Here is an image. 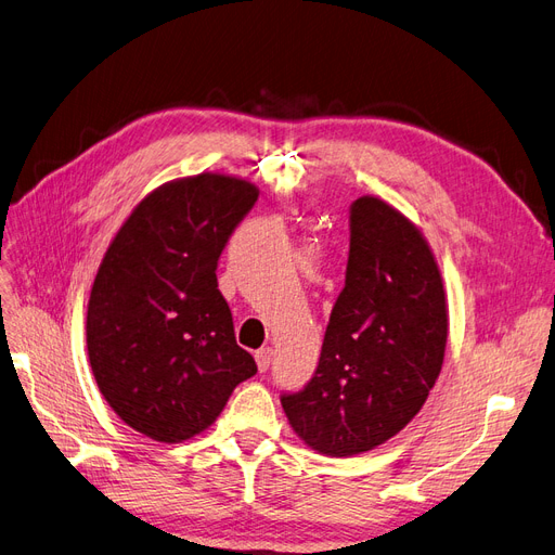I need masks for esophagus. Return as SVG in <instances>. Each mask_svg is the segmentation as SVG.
<instances>
[{
    "label": "esophagus",
    "mask_w": 555,
    "mask_h": 555,
    "mask_svg": "<svg viewBox=\"0 0 555 555\" xmlns=\"http://www.w3.org/2000/svg\"><path fill=\"white\" fill-rule=\"evenodd\" d=\"M272 348H260L258 352H256V364H258V369L260 371H267L270 369V364H272Z\"/></svg>",
    "instance_id": "1"
}]
</instances>
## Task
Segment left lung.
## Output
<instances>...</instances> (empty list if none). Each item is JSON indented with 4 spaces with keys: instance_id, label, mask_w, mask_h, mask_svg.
Listing matches in <instances>:
<instances>
[{
    "instance_id": "8db88e82",
    "label": "left lung",
    "mask_w": 555,
    "mask_h": 555,
    "mask_svg": "<svg viewBox=\"0 0 555 555\" xmlns=\"http://www.w3.org/2000/svg\"><path fill=\"white\" fill-rule=\"evenodd\" d=\"M447 297L431 246L375 195L350 205L346 288L313 378L283 395L293 431L325 456L373 450L413 420L447 346Z\"/></svg>"
}]
</instances>
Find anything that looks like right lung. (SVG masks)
Listing matches in <instances>:
<instances>
[{"instance_id": "1", "label": "right lung", "mask_w": 555, "mask_h": 555, "mask_svg": "<svg viewBox=\"0 0 555 555\" xmlns=\"http://www.w3.org/2000/svg\"><path fill=\"white\" fill-rule=\"evenodd\" d=\"M256 184L203 172L142 198L105 251L87 304V354L103 399L158 442L198 436L256 375L217 283Z\"/></svg>"}]
</instances>
